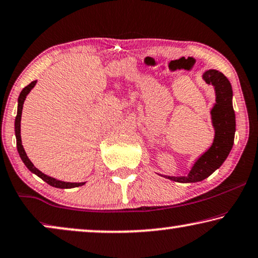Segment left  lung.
<instances>
[{
	"instance_id": "obj_1",
	"label": "left lung",
	"mask_w": 258,
	"mask_h": 258,
	"mask_svg": "<svg viewBox=\"0 0 258 258\" xmlns=\"http://www.w3.org/2000/svg\"><path fill=\"white\" fill-rule=\"evenodd\" d=\"M203 79L208 84L215 86L216 105L212 110L213 125L215 127V139L212 147L195 162L189 174L186 176H166L176 182H198L208 177L223 164L234 144L235 112L233 108V90L230 82L222 72L208 70L203 75Z\"/></svg>"
}]
</instances>
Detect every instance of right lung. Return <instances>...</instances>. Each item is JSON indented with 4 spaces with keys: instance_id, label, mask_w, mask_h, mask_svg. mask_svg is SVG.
<instances>
[{
    "instance_id": "right-lung-1",
    "label": "right lung",
    "mask_w": 258,
    "mask_h": 258,
    "mask_svg": "<svg viewBox=\"0 0 258 258\" xmlns=\"http://www.w3.org/2000/svg\"><path fill=\"white\" fill-rule=\"evenodd\" d=\"M36 84V81L35 82H31L30 84L25 86V88L22 90V92L20 93V97H19V107H17V115H16V119H15V134H16V144H17V151H19V154L22 159V161L24 162V165L28 167L29 170H31L32 173H35L36 175H38L41 177L42 180H44L46 183H49L50 186L52 187H56V188H74V187H79V186H83L84 182H78V183H75V182H64V181H59V180H56L53 179L51 176H48L45 175V174H43L41 170H38L36 167L34 166V164L29 160V158L27 157V153H25L23 146H22V140H21V117H22V108H23V103L25 100V97H27V94L30 92V90L34 88Z\"/></svg>"
}]
</instances>
